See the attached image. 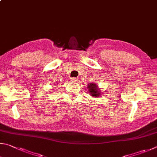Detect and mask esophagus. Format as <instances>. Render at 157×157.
I'll return each instance as SVG.
<instances>
[{
	"label": "esophagus",
	"instance_id": "esophagus-1",
	"mask_svg": "<svg viewBox=\"0 0 157 157\" xmlns=\"http://www.w3.org/2000/svg\"><path fill=\"white\" fill-rule=\"evenodd\" d=\"M71 82H77V81H78V78H71Z\"/></svg>",
	"mask_w": 157,
	"mask_h": 157
}]
</instances>
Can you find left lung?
Instances as JSON below:
<instances>
[{
  "instance_id": "1",
  "label": "left lung",
  "mask_w": 157,
  "mask_h": 157,
  "mask_svg": "<svg viewBox=\"0 0 157 157\" xmlns=\"http://www.w3.org/2000/svg\"><path fill=\"white\" fill-rule=\"evenodd\" d=\"M87 86H88L87 88L89 90L90 94L93 97H98L101 95V92L99 89L98 88L97 84L90 83Z\"/></svg>"
}]
</instances>
